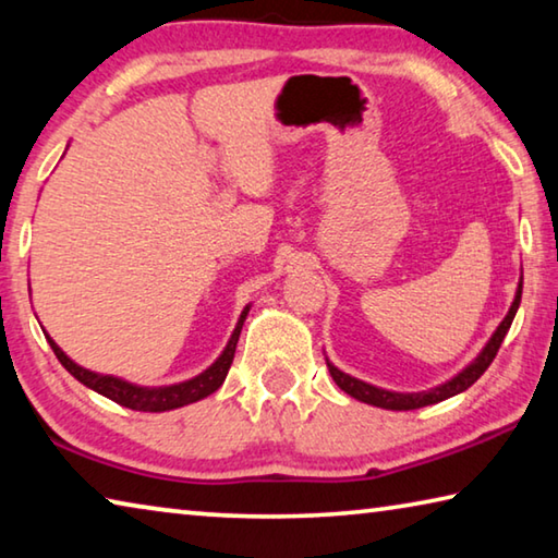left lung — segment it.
Returning <instances> with one entry per match:
<instances>
[{"instance_id": "left-lung-1", "label": "left lung", "mask_w": 558, "mask_h": 558, "mask_svg": "<svg viewBox=\"0 0 558 558\" xmlns=\"http://www.w3.org/2000/svg\"><path fill=\"white\" fill-rule=\"evenodd\" d=\"M519 304H521V281H519L517 296H513V304L509 308V314L504 316V322L499 324V327H496L494 337L488 339V344L482 349V354H478L466 368H461V372L453 376V379H449L447 384H441V387H436V389L418 391V393L387 391V389L372 387V384H366L362 379H354V376L339 372L337 366L327 362L329 374H331V379L337 381V387L341 391H347L349 397H354V399L364 401V404H372V407H381V409H391V411H409V409H422V407H428V404H439V401H444V399L457 397V393L466 391L471 384H474L478 376L486 372L488 364L494 362V356H496V351H499L504 337H507L513 316H517Z\"/></svg>"}]
</instances>
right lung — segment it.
<instances>
[{"instance_id": "right-lung-1", "label": "right lung", "mask_w": 558, "mask_h": 558, "mask_svg": "<svg viewBox=\"0 0 558 558\" xmlns=\"http://www.w3.org/2000/svg\"><path fill=\"white\" fill-rule=\"evenodd\" d=\"M246 314H250V306L244 308L242 316H239L236 329H234V333H231L227 349L221 351V356L207 368V372H202L199 376H194V379H190V381L171 384V387H154V389L136 387V384L117 379V376L89 372V368L74 364L72 359L54 344V339L47 337V341L66 372H70L76 381H82L84 387H89L97 393H101V397H107L111 401H117V404L134 409V411H169V409L194 404V401L209 397V393H214L221 387V384H225L229 366H231V362H234L236 341H239V333H242V324L246 319Z\"/></svg>"}]
</instances>
